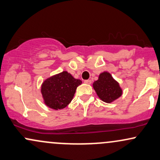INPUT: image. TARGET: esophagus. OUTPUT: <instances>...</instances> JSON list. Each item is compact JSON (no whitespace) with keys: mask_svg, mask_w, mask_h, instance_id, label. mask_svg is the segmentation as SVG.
Returning a JSON list of instances; mask_svg holds the SVG:
<instances>
[{"mask_svg":"<svg viewBox=\"0 0 160 160\" xmlns=\"http://www.w3.org/2000/svg\"><path fill=\"white\" fill-rule=\"evenodd\" d=\"M84 82V83H85V84H91L92 83V81H91V80H85Z\"/></svg>","mask_w":160,"mask_h":160,"instance_id":"obj_1","label":"esophagus"}]
</instances>
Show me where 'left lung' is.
I'll use <instances>...</instances> for the list:
<instances>
[{"instance_id":"left-lung-1","label":"left lung","mask_w":160,"mask_h":160,"mask_svg":"<svg viewBox=\"0 0 160 160\" xmlns=\"http://www.w3.org/2000/svg\"><path fill=\"white\" fill-rule=\"evenodd\" d=\"M93 87L99 98L107 103L118 99L123 93L119 83L108 72L100 73L98 80L93 82Z\"/></svg>"}]
</instances>
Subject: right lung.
I'll list each match as a JSON object with an SVG mask.
<instances>
[{"mask_svg": "<svg viewBox=\"0 0 160 160\" xmlns=\"http://www.w3.org/2000/svg\"><path fill=\"white\" fill-rule=\"evenodd\" d=\"M82 83L67 71L49 77L41 86L44 103L52 109H63L72 101L77 87Z\"/></svg>", "mask_w": 160, "mask_h": 160, "instance_id": "obj_1", "label": "right lung"}]
</instances>
